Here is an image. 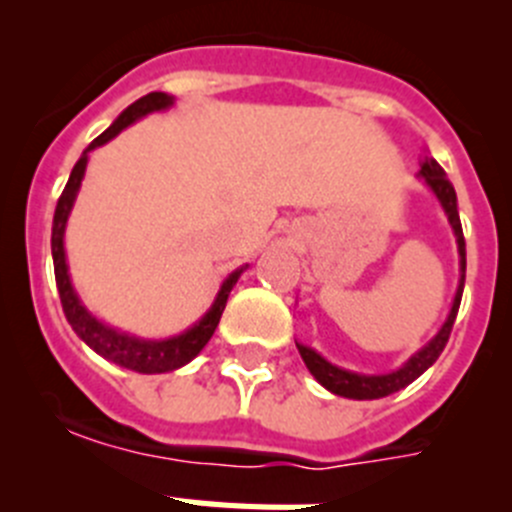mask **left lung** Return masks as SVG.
<instances>
[{
  "mask_svg": "<svg viewBox=\"0 0 512 512\" xmlns=\"http://www.w3.org/2000/svg\"><path fill=\"white\" fill-rule=\"evenodd\" d=\"M418 176L425 182V187L431 189L433 197L441 205L443 215L449 220L451 230H454L456 238V251H459V287H456L454 302H451V310L443 320V325L438 328L436 336L431 341L420 346L415 354H410L408 361H402L397 369L384 374H361L351 372V369H343L336 366L333 361L325 359L323 354H318L315 348L305 346V343H297V351H300L302 361L310 369V374L318 379V384H323L325 390L333 392L338 397H348V400H379V397H387L392 392L405 390L410 382L420 377L425 369H431L436 364V359L441 356V351L446 348L451 336V328H454L456 312L461 305V292H464V274H467V248H464V233H461V220H459V207H456V192L451 187V182L446 179V171L438 166L436 158H431L425 153L420 158V171Z\"/></svg>",
  "mask_w": 512,
  "mask_h": 512,
  "instance_id": "1",
  "label": "left lung"
}]
</instances>
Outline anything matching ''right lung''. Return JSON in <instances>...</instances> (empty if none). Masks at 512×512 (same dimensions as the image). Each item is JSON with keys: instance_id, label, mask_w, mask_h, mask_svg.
I'll return each instance as SVG.
<instances>
[{"instance_id": "1", "label": "right lung", "mask_w": 512, "mask_h": 512, "mask_svg": "<svg viewBox=\"0 0 512 512\" xmlns=\"http://www.w3.org/2000/svg\"><path fill=\"white\" fill-rule=\"evenodd\" d=\"M174 107V97L166 92H151L146 97L135 99L130 107L120 112L110 128L104 130L99 138H94L81 158L76 161V166L71 169L69 184L63 189L61 200L56 205V215H53V233H51V251H53V269H56V284H58V295H61L63 312H66V320L74 328L76 336L92 348L94 354H99L102 359L112 361L117 366H125L130 372L138 374H166L174 372V369H182L184 364L200 354L202 348L207 346V341L215 333L217 323H220V315L225 310V302H228L230 289L235 287L238 277L248 269L241 266V269L230 271L228 277L223 279L220 289H217L215 300H212L210 310L202 315L194 325H189L187 330H182L179 336L169 338H140L128 333V330H120L115 325L104 323L99 320L94 312H89V307L81 302L79 292H76L74 282H71V271L69 261H66V225H69L71 210H74L76 194H79L81 182H84V174H87L89 156H92L94 148L110 143L112 138L122 133V130L138 122L140 117L151 115V112H164Z\"/></svg>"}]
</instances>
